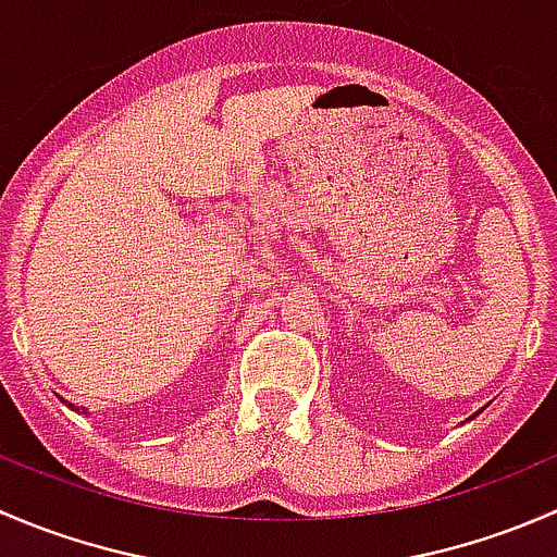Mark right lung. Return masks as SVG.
Masks as SVG:
<instances>
[{"label": "right lung", "mask_w": 557, "mask_h": 557, "mask_svg": "<svg viewBox=\"0 0 557 557\" xmlns=\"http://www.w3.org/2000/svg\"><path fill=\"white\" fill-rule=\"evenodd\" d=\"M70 407H72V404H70Z\"/></svg>", "instance_id": "right-lung-1"}]
</instances>
